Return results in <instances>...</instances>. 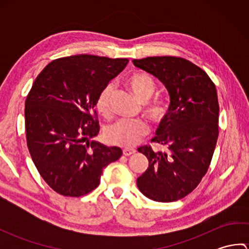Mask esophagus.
Here are the masks:
<instances>
[{
  "label": "esophagus",
  "mask_w": 249,
  "mask_h": 249,
  "mask_svg": "<svg viewBox=\"0 0 249 249\" xmlns=\"http://www.w3.org/2000/svg\"><path fill=\"white\" fill-rule=\"evenodd\" d=\"M136 151L133 149H123V155L124 156H130L133 155Z\"/></svg>",
  "instance_id": "esophagus-1"
}]
</instances>
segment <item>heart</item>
<instances>
[{
	"instance_id": "heart-1",
	"label": "heart",
	"mask_w": 249,
	"mask_h": 249,
	"mask_svg": "<svg viewBox=\"0 0 249 249\" xmlns=\"http://www.w3.org/2000/svg\"><path fill=\"white\" fill-rule=\"evenodd\" d=\"M127 83L131 91L140 102L147 103L155 94L157 86L154 78L143 71H137L131 75ZM113 94V86H105L95 99V108L104 118H110L112 114L111 99ZM144 113L152 123L161 125L170 115V105L165 98H157L149 103L144 108ZM150 127L143 120H125L122 119L114 122L105 129L104 137L110 144L131 147L149 134Z\"/></svg>"
}]
</instances>
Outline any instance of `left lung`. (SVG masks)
Listing matches in <instances>:
<instances>
[{
  "label": "left lung",
  "mask_w": 249,
  "mask_h": 249,
  "mask_svg": "<svg viewBox=\"0 0 249 249\" xmlns=\"http://www.w3.org/2000/svg\"><path fill=\"white\" fill-rule=\"evenodd\" d=\"M133 63L165 84L171 99L170 115L151 141L167 152L139 147L149 168L137 185L147 198L173 202L192 193L211 165L218 138L216 87L202 68L183 57L149 56Z\"/></svg>",
  "instance_id": "left-lung-1"
}]
</instances>
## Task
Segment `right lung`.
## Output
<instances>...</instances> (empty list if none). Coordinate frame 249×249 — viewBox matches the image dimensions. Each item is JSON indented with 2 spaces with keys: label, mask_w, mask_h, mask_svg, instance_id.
Here are the masks:
<instances>
[{
  "label": "right lung",
  "mask_w": 249,
  "mask_h": 249,
  "mask_svg": "<svg viewBox=\"0 0 249 249\" xmlns=\"http://www.w3.org/2000/svg\"><path fill=\"white\" fill-rule=\"evenodd\" d=\"M128 59L79 54L50 62L25 99L26 144L44 181L65 197L96 188L119 147L92 141L99 131L95 99Z\"/></svg>",
  "instance_id": "add662e5"
}]
</instances>
